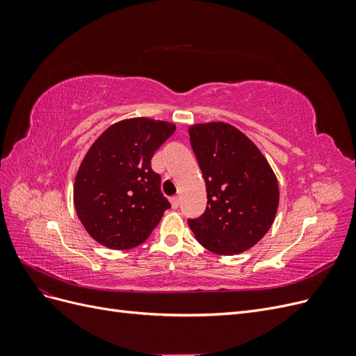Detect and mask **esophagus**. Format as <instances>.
Returning <instances> with one entry per match:
<instances>
[{"instance_id": "34e87169", "label": "esophagus", "mask_w": 356, "mask_h": 356, "mask_svg": "<svg viewBox=\"0 0 356 356\" xmlns=\"http://www.w3.org/2000/svg\"><path fill=\"white\" fill-rule=\"evenodd\" d=\"M170 204H172V208L177 209V208L179 207V197H178V196L170 197Z\"/></svg>"}]
</instances>
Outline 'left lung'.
Here are the masks:
<instances>
[{
	"mask_svg": "<svg viewBox=\"0 0 356 356\" xmlns=\"http://www.w3.org/2000/svg\"><path fill=\"white\" fill-rule=\"evenodd\" d=\"M188 135L208 195L207 211L188 220L190 229L213 254L245 252L275 221L279 204L275 172L251 139L229 123L191 124Z\"/></svg>",
	"mask_w": 356,
	"mask_h": 356,
	"instance_id": "obj_1",
	"label": "left lung"
}]
</instances>
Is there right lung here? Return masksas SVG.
Segmentation results:
<instances>
[{"mask_svg": "<svg viewBox=\"0 0 356 356\" xmlns=\"http://www.w3.org/2000/svg\"><path fill=\"white\" fill-rule=\"evenodd\" d=\"M175 127L134 117L96 138L74 181L75 211L96 242L111 250H131L147 241L170 208L152 157Z\"/></svg>", "mask_w": 356, "mask_h": 356, "instance_id": "obj_1", "label": "right lung"}]
</instances>
